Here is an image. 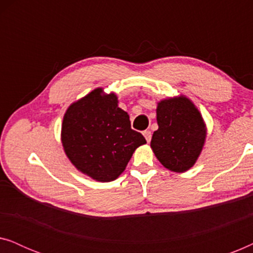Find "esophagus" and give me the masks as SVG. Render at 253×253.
<instances>
[{"instance_id": "34e87169", "label": "esophagus", "mask_w": 253, "mask_h": 253, "mask_svg": "<svg viewBox=\"0 0 253 253\" xmlns=\"http://www.w3.org/2000/svg\"><path fill=\"white\" fill-rule=\"evenodd\" d=\"M143 134H144L145 139H146L147 143H150V141H151V138H152V133H151V131H150V130H145L144 132H143Z\"/></svg>"}]
</instances>
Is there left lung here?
<instances>
[{"label":"left lung","instance_id":"1","mask_svg":"<svg viewBox=\"0 0 253 253\" xmlns=\"http://www.w3.org/2000/svg\"><path fill=\"white\" fill-rule=\"evenodd\" d=\"M157 122L151 147L165 168L184 172L193 167L205 144L207 129L203 116L185 95L158 102Z\"/></svg>","mask_w":253,"mask_h":253}]
</instances>
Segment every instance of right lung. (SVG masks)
I'll use <instances>...</instances> for the list:
<instances>
[{"instance_id": "right-lung-1", "label": "right lung", "mask_w": 253, "mask_h": 253, "mask_svg": "<svg viewBox=\"0 0 253 253\" xmlns=\"http://www.w3.org/2000/svg\"><path fill=\"white\" fill-rule=\"evenodd\" d=\"M61 140L71 164L98 182L122 174L133 152L146 144L131 129L129 115L119 107L115 93L98 87L71 103L62 122Z\"/></svg>"}]
</instances>
